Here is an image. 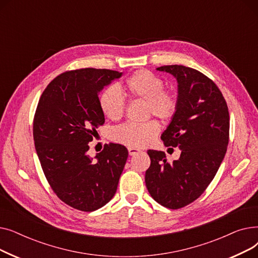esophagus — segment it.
Returning a JSON list of instances; mask_svg holds the SVG:
<instances>
[{
	"instance_id": "esophagus-1",
	"label": "esophagus",
	"mask_w": 258,
	"mask_h": 258,
	"mask_svg": "<svg viewBox=\"0 0 258 258\" xmlns=\"http://www.w3.org/2000/svg\"><path fill=\"white\" fill-rule=\"evenodd\" d=\"M141 151L138 150V148H135V147H128V154L130 156H136L137 154H139Z\"/></svg>"
}]
</instances>
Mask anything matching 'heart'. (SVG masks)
<instances>
[{"label": "heart", "instance_id": "heart-1", "mask_svg": "<svg viewBox=\"0 0 258 258\" xmlns=\"http://www.w3.org/2000/svg\"><path fill=\"white\" fill-rule=\"evenodd\" d=\"M126 94L132 99L147 101L148 112L161 118H170L178 106V98L171 91L164 90V83L158 75L148 70H138L130 76L124 84ZM101 112L113 121L124 115L125 101L116 86L102 91L99 97ZM160 125L151 120L144 123H125L113 131L114 141L131 147H142L150 144L158 135Z\"/></svg>", "mask_w": 258, "mask_h": 258}]
</instances>
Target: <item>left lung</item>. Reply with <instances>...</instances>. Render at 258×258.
Returning <instances> with one entry per match:
<instances>
[{"label": "left lung", "instance_id": "1", "mask_svg": "<svg viewBox=\"0 0 258 258\" xmlns=\"http://www.w3.org/2000/svg\"><path fill=\"white\" fill-rule=\"evenodd\" d=\"M157 70L178 81L177 110L161 139L180 148L181 155L169 163L164 152L147 151L145 184L159 204L179 209L204 192L218 172L229 142V112L218 86L198 70L180 64Z\"/></svg>", "mask_w": 258, "mask_h": 258}]
</instances>
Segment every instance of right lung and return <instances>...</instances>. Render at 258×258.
I'll return each instance as SVG.
<instances>
[{
  "instance_id": "1",
  "label": "right lung",
  "mask_w": 258,
  "mask_h": 258,
  "mask_svg": "<svg viewBox=\"0 0 258 258\" xmlns=\"http://www.w3.org/2000/svg\"><path fill=\"white\" fill-rule=\"evenodd\" d=\"M121 75L93 68L64 72L47 86L36 107L33 139L46 179L62 202L81 211L112 200L128 156L116 143L95 158L88 155V143L104 123L99 92Z\"/></svg>"
}]
</instances>
